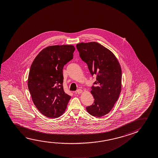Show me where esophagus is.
I'll return each mask as SVG.
<instances>
[{"label":"esophagus","mask_w":158,"mask_h":158,"mask_svg":"<svg viewBox=\"0 0 158 158\" xmlns=\"http://www.w3.org/2000/svg\"><path fill=\"white\" fill-rule=\"evenodd\" d=\"M82 92H83V91L81 89H78L76 91V93L78 94L81 93Z\"/></svg>","instance_id":"obj_1"}]
</instances>
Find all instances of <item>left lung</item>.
Segmentation results:
<instances>
[{"mask_svg":"<svg viewBox=\"0 0 158 158\" xmlns=\"http://www.w3.org/2000/svg\"><path fill=\"white\" fill-rule=\"evenodd\" d=\"M76 46L91 74L96 76L91 91L94 102L86 109L93 116H104L111 110L119 98L121 68L113 53L98 42H81Z\"/></svg>","mask_w":158,"mask_h":158,"instance_id":"8db88e82","label":"left lung"}]
</instances>
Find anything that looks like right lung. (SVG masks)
I'll return each instance as SVG.
<instances>
[{
  "mask_svg": "<svg viewBox=\"0 0 158 158\" xmlns=\"http://www.w3.org/2000/svg\"><path fill=\"white\" fill-rule=\"evenodd\" d=\"M73 45H56L42 49L32 63L28 88L32 100L42 114L58 118L67 109L71 97L63 89V68L72 60Z\"/></svg>",
  "mask_w": 158,
  "mask_h": 158,
  "instance_id": "add662e5",
  "label": "right lung"
}]
</instances>
